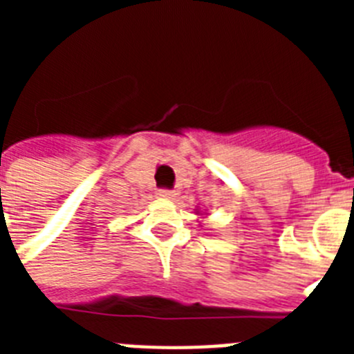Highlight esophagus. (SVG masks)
Instances as JSON below:
<instances>
[{
    "mask_svg": "<svg viewBox=\"0 0 354 354\" xmlns=\"http://www.w3.org/2000/svg\"><path fill=\"white\" fill-rule=\"evenodd\" d=\"M158 196L159 198H162V200H170V198H174V192H167V189H159L158 192Z\"/></svg>",
    "mask_w": 354,
    "mask_h": 354,
    "instance_id": "obj_1",
    "label": "esophagus"
}]
</instances>
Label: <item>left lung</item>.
Here are the masks:
<instances>
[{
    "mask_svg": "<svg viewBox=\"0 0 354 354\" xmlns=\"http://www.w3.org/2000/svg\"><path fill=\"white\" fill-rule=\"evenodd\" d=\"M195 214L202 218V214H209V212H207V209H204V211H202V207H200V205H196V207H195Z\"/></svg>",
    "mask_w": 354,
    "mask_h": 354,
    "instance_id": "8db88e82",
    "label": "left lung"
}]
</instances>
